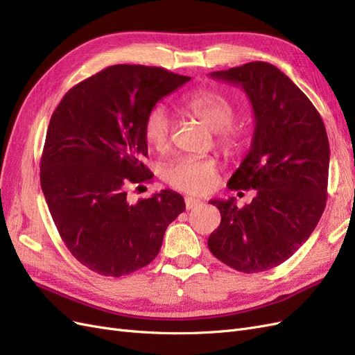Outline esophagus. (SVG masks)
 <instances>
[{
	"label": "esophagus",
	"instance_id": "esophagus-1",
	"mask_svg": "<svg viewBox=\"0 0 355 355\" xmlns=\"http://www.w3.org/2000/svg\"><path fill=\"white\" fill-rule=\"evenodd\" d=\"M201 204H202V201H201V200H198V198H194V197H185V206H187V209H188V210H191V209H196V207L201 206Z\"/></svg>",
	"mask_w": 355,
	"mask_h": 355
}]
</instances>
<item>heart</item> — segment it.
Listing matches in <instances>:
<instances>
[{
    "mask_svg": "<svg viewBox=\"0 0 355 355\" xmlns=\"http://www.w3.org/2000/svg\"><path fill=\"white\" fill-rule=\"evenodd\" d=\"M182 108L216 133L218 145L227 153L235 154L243 148L244 132L231 124L235 116V106L223 94L200 90L188 96L182 103ZM170 130L171 123L166 110L163 106H154L146 114L144 123L145 142L157 151H163L168 145ZM216 173L218 164L211 158L176 157L163 167L161 176L176 189L202 194L213 187Z\"/></svg>",
    "mask_w": 355,
    "mask_h": 355,
    "instance_id": "1",
    "label": "heart"
}]
</instances>
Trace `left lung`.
I'll list each match as a JSON object with an SVG mask.
<instances>
[{
	"label": "left lung",
	"instance_id": "left-lung-1",
	"mask_svg": "<svg viewBox=\"0 0 355 355\" xmlns=\"http://www.w3.org/2000/svg\"><path fill=\"white\" fill-rule=\"evenodd\" d=\"M241 85L254 114L250 151L231 189H256L243 209L210 201L220 225L207 240L219 261L253 274L287 261L315 230L327 200L330 148L323 120L305 93L277 67L250 62L210 73Z\"/></svg>",
	"mask_w": 355,
	"mask_h": 355
}]
</instances>
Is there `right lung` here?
Masks as SVG:
<instances>
[{"mask_svg":"<svg viewBox=\"0 0 355 355\" xmlns=\"http://www.w3.org/2000/svg\"><path fill=\"white\" fill-rule=\"evenodd\" d=\"M191 78L163 68L114 65L63 96L50 118L41 188L60 237L89 270L121 277L151 263L184 197L163 189L127 201V187L151 180L144 123L164 96Z\"/></svg>","mask_w":355,"mask_h":355,"instance_id":"right-lung-1","label":"right lung"}]
</instances>
